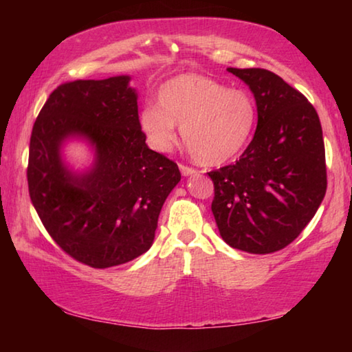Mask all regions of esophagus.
<instances>
[{
	"mask_svg": "<svg viewBox=\"0 0 352 352\" xmlns=\"http://www.w3.org/2000/svg\"><path fill=\"white\" fill-rule=\"evenodd\" d=\"M180 170H182V174H183L184 177L192 175V174H197V170H195L194 168H190V166H186V164H180Z\"/></svg>",
	"mask_w": 352,
	"mask_h": 352,
	"instance_id": "1",
	"label": "esophagus"
}]
</instances>
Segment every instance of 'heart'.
I'll list each match as a JSON object with an SVG mask.
<instances>
[{"label": "heart", "instance_id": "1", "mask_svg": "<svg viewBox=\"0 0 352 352\" xmlns=\"http://www.w3.org/2000/svg\"><path fill=\"white\" fill-rule=\"evenodd\" d=\"M258 119V107L245 90H230L211 77L182 74L160 87L157 107L140 115L141 130L157 151L175 142V124L195 162L223 164L236 157L250 140Z\"/></svg>", "mask_w": 352, "mask_h": 352}]
</instances>
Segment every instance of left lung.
I'll return each instance as SVG.
<instances>
[{
    "label": "left lung",
    "instance_id": "8db88e82",
    "mask_svg": "<svg viewBox=\"0 0 352 352\" xmlns=\"http://www.w3.org/2000/svg\"><path fill=\"white\" fill-rule=\"evenodd\" d=\"M253 91L258 127L234 164L208 172L211 210L230 247L279 252L311 222L324 199V141L314 105L281 77L262 68H228Z\"/></svg>",
    "mask_w": 352,
    "mask_h": 352
}]
</instances>
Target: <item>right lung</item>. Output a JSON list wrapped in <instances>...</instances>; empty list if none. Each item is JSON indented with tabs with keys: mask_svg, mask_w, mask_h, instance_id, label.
<instances>
[{
	"mask_svg": "<svg viewBox=\"0 0 352 352\" xmlns=\"http://www.w3.org/2000/svg\"><path fill=\"white\" fill-rule=\"evenodd\" d=\"M129 76L58 85L40 110L29 144L28 186L41 223L71 258L109 269L151 248L164 200L180 182L177 163L148 148ZM83 135L97 151L76 177L60 146Z\"/></svg>",
	"mask_w": 352,
	"mask_h": 352,
	"instance_id": "add662e5",
	"label": "right lung"
}]
</instances>
